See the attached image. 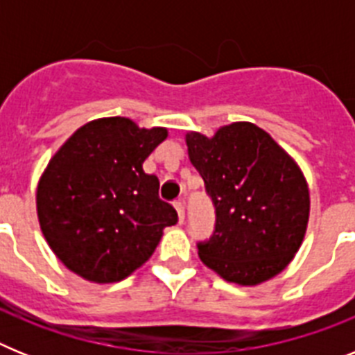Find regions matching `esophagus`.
Here are the masks:
<instances>
[{"instance_id":"1","label":"esophagus","mask_w":355,"mask_h":355,"mask_svg":"<svg viewBox=\"0 0 355 355\" xmlns=\"http://www.w3.org/2000/svg\"><path fill=\"white\" fill-rule=\"evenodd\" d=\"M174 208H175V211H178V218H180V224H183V222H184V205L181 202V200H178V202H174Z\"/></svg>"}]
</instances>
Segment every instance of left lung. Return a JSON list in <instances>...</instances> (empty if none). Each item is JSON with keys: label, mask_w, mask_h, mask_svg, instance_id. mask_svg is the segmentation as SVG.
<instances>
[{"label": "left lung", "mask_w": 355, "mask_h": 355, "mask_svg": "<svg viewBox=\"0 0 355 355\" xmlns=\"http://www.w3.org/2000/svg\"><path fill=\"white\" fill-rule=\"evenodd\" d=\"M184 140L216 211L215 233L197 245L200 261L240 286L281 274L309 220V188L297 162L252 122H233L213 137L188 131Z\"/></svg>", "instance_id": "1"}]
</instances>
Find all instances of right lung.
I'll list each match as a JSON object with an SVG mask.
<instances>
[{
	"instance_id": "add662e5",
	"label": "right lung",
	"mask_w": 355,
	"mask_h": 355,
	"mask_svg": "<svg viewBox=\"0 0 355 355\" xmlns=\"http://www.w3.org/2000/svg\"><path fill=\"white\" fill-rule=\"evenodd\" d=\"M167 137V128L103 117L74 131L49 159L37 184V216L69 270L90 283H119L153 256L178 213L142 165Z\"/></svg>"
}]
</instances>
